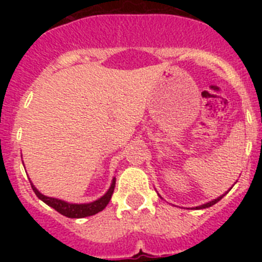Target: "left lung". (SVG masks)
<instances>
[{"mask_svg":"<svg viewBox=\"0 0 262 262\" xmlns=\"http://www.w3.org/2000/svg\"><path fill=\"white\" fill-rule=\"evenodd\" d=\"M231 189H232V187H231ZM227 193H224L223 195H221V196H217V198H215V200H212V201H210V202H206V203H203V205H201V206H196L195 209L196 210H202V209H207V207H211L212 205H215V203H217L219 202V201L222 200V198H223L224 195H226ZM160 196V195H159Z\"/></svg>","mask_w":262,"mask_h":262,"instance_id":"left-lung-1","label":"left lung"}]
</instances>
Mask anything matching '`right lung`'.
Instances as JSON below:
<instances>
[{
    "label": "right lung",
    "instance_id": "obj_1",
    "mask_svg": "<svg viewBox=\"0 0 262 262\" xmlns=\"http://www.w3.org/2000/svg\"><path fill=\"white\" fill-rule=\"evenodd\" d=\"M31 182V181H30ZM31 187L34 193L36 194L39 200L43 201L46 205H48L50 207L56 210L57 212H60L61 215L67 217H73V219H78V217H85V216H92V215L98 214L99 211H102L105 209L107 203L110 202L111 195L114 193L115 187V177L111 180V185L107 189L105 194H103L101 198L93 201V202L89 203H71L67 202V201L59 200V198H52V196H47L45 194H41L40 191L34 186V184L31 182Z\"/></svg>",
    "mask_w": 262,
    "mask_h": 262
}]
</instances>
